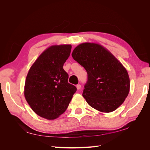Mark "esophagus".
Instances as JSON below:
<instances>
[{
	"instance_id": "1",
	"label": "esophagus",
	"mask_w": 150,
	"mask_h": 150,
	"mask_svg": "<svg viewBox=\"0 0 150 150\" xmlns=\"http://www.w3.org/2000/svg\"><path fill=\"white\" fill-rule=\"evenodd\" d=\"M81 84H77V85H76V88H77V89H78V90L80 89H81Z\"/></svg>"
}]
</instances>
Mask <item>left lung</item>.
<instances>
[{"mask_svg": "<svg viewBox=\"0 0 150 150\" xmlns=\"http://www.w3.org/2000/svg\"><path fill=\"white\" fill-rule=\"evenodd\" d=\"M72 57L88 73L83 96L90 106L110 112L124 103L129 92V75L110 51L99 44L84 42L74 48Z\"/></svg>", "mask_w": 150, "mask_h": 150, "instance_id": "left-lung-1", "label": "left lung"}]
</instances>
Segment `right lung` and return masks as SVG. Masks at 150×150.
<instances>
[{"label":"right lung","instance_id":"obj_1","mask_svg":"<svg viewBox=\"0 0 150 150\" xmlns=\"http://www.w3.org/2000/svg\"><path fill=\"white\" fill-rule=\"evenodd\" d=\"M71 44L47 48L31 66L26 77L24 94L27 102L38 116L53 120L64 113L76 92L68 83L63 66L70 56Z\"/></svg>","mask_w":150,"mask_h":150}]
</instances>
